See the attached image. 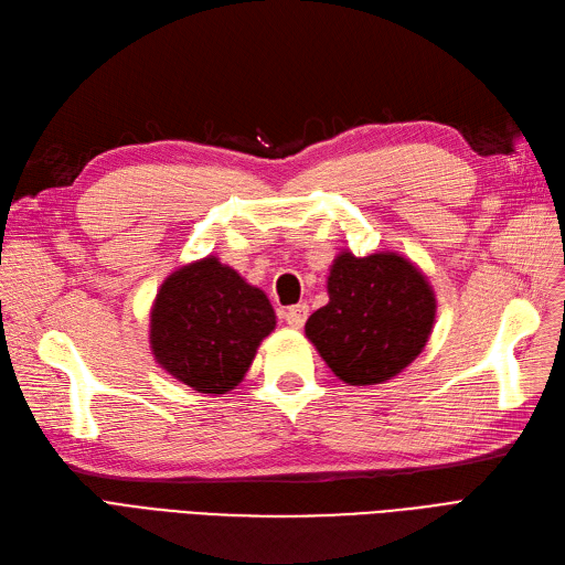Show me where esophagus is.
I'll return each instance as SVG.
<instances>
[{"label": "esophagus", "instance_id": "esophagus-1", "mask_svg": "<svg viewBox=\"0 0 565 565\" xmlns=\"http://www.w3.org/2000/svg\"><path fill=\"white\" fill-rule=\"evenodd\" d=\"M306 318H309V306L306 303H297V306H289V309L285 311V322L289 324V328H303Z\"/></svg>", "mask_w": 565, "mask_h": 565}]
</instances>
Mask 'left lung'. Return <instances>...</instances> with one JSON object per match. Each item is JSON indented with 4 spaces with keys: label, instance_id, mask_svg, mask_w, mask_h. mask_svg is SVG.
I'll list each match as a JSON object with an SVG mask.
<instances>
[{
    "label": "left lung",
    "instance_id": "1",
    "mask_svg": "<svg viewBox=\"0 0 565 565\" xmlns=\"http://www.w3.org/2000/svg\"><path fill=\"white\" fill-rule=\"evenodd\" d=\"M328 306L306 320V337L351 386L396 377L429 341L436 297L424 273L396 252H341L328 276Z\"/></svg>",
    "mask_w": 565,
    "mask_h": 565
}]
</instances>
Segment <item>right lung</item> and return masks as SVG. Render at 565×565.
Wrapping results in <instances>:
<instances>
[{
	"instance_id": "add662e5",
	"label": "right lung",
	"mask_w": 565,
	"mask_h": 565,
	"mask_svg": "<svg viewBox=\"0 0 565 565\" xmlns=\"http://www.w3.org/2000/svg\"><path fill=\"white\" fill-rule=\"evenodd\" d=\"M276 311L259 287L207 256L169 276L150 311V349L160 367L200 393L243 382Z\"/></svg>"
}]
</instances>
